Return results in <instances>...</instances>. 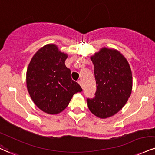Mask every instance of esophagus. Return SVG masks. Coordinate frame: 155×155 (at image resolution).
<instances>
[{"instance_id": "34e87169", "label": "esophagus", "mask_w": 155, "mask_h": 155, "mask_svg": "<svg viewBox=\"0 0 155 155\" xmlns=\"http://www.w3.org/2000/svg\"><path fill=\"white\" fill-rule=\"evenodd\" d=\"M78 83L79 84L80 86H81V87H83V84H82V81H81V80H79V81H78Z\"/></svg>"}]
</instances>
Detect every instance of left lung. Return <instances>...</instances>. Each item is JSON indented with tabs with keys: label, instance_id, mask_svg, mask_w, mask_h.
I'll return each mask as SVG.
<instances>
[{
	"label": "left lung",
	"instance_id": "8db88e82",
	"mask_svg": "<svg viewBox=\"0 0 155 155\" xmlns=\"http://www.w3.org/2000/svg\"><path fill=\"white\" fill-rule=\"evenodd\" d=\"M91 60L97 89L94 98H87V105L96 116L109 118L122 109L131 95V68L124 55L114 49L102 48Z\"/></svg>",
	"mask_w": 155,
	"mask_h": 155
}]
</instances>
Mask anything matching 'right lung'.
<instances>
[{
  "mask_svg": "<svg viewBox=\"0 0 155 155\" xmlns=\"http://www.w3.org/2000/svg\"><path fill=\"white\" fill-rule=\"evenodd\" d=\"M67 57L55 45L48 44L35 54L28 66L27 90L34 103L45 113H61L73 95L82 91L65 65Z\"/></svg>",
  "mask_w": 155,
  "mask_h": 155,
  "instance_id": "1",
  "label": "right lung"
}]
</instances>
